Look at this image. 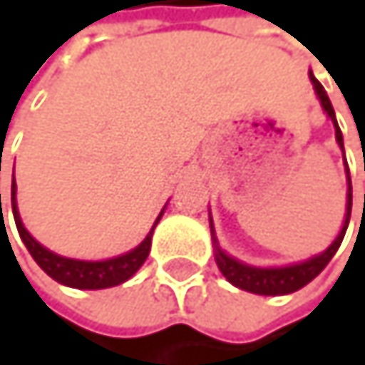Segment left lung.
Segmentation results:
<instances>
[{
  "label": "left lung",
  "mask_w": 365,
  "mask_h": 365,
  "mask_svg": "<svg viewBox=\"0 0 365 365\" xmlns=\"http://www.w3.org/2000/svg\"><path fill=\"white\" fill-rule=\"evenodd\" d=\"M309 78L313 83L315 96L324 109V113L331 118L333 127H335V140L339 144V148L344 150V138L339 131V124L333 111V105L329 101V96L322 87V83L313 76V72H309ZM346 160V155H344ZM346 181H348V192H346V215H344V223L339 234L335 236V241L324 250L319 252L307 260L300 262H293V264H282V267H256V264H247L243 260H238L234 256H230L225 250H221L219 245V238L215 232V223H212V212H210V234H212V247H215V260H217V267L219 272L227 278V282H232L234 287L250 291V293H258V296H287V293H293L302 289L304 284H309L322 269L327 267L331 262V258L335 256V252L339 250L341 241H344V234L348 230V221H350V210H353V186H350V170L346 164Z\"/></svg>",
  "instance_id": "1"
}]
</instances>
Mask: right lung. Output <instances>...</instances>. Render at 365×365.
<instances>
[{"label": "right lung", "mask_w": 365, "mask_h": 365, "mask_svg": "<svg viewBox=\"0 0 365 365\" xmlns=\"http://www.w3.org/2000/svg\"><path fill=\"white\" fill-rule=\"evenodd\" d=\"M10 203H12V215H15V223L19 230V236L24 245L28 247L30 256L36 260V264L43 269L50 278H54L56 282L72 287V289H109L115 284L127 282L142 264L148 258L150 252V241H153V230L160 223L164 210L160 212V217L153 223L150 232L146 234L144 241L133 247L127 254H120L113 258H105V260H78V258H67L61 254H54L52 250L43 247L36 238L26 230L19 207H17V184H15V173H12V190H10ZM0 210H1V195H0Z\"/></svg>", "instance_id": "right-lung-1"}]
</instances>
